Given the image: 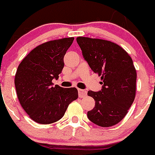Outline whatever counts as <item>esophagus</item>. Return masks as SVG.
Returning <instances> with one entry per match:
<instances>
[{"label":"esophagus","instance_id":"34e87169","mask_svg":"<svg viewBox=\"0 0 155 155\" xmlns=\"http://www.w3.org/2000/svg\"><path fill=\"white\" fill-rule=\"evenodd\" d=\"M87 94L86 91L84 90H82V89H78V95L80 98H82V97H84Z\"/></svg>","mask_w":155,"mask_h":155}]
</instances>
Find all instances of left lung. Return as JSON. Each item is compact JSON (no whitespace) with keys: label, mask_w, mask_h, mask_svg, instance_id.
<instances>
[{"label":"left lung","mask_w":155,"mask_h":155,"mask_svg":"<svg viewBox=\"0 0 155 155\" xmlns=\"http://www.w3.org/2000/svg\"><path fill=\"white\" fill-rule=\"evenodd\" d=\"M77 42L84 60L102 81L101 91H87L95 102L87 117L102 127L116 125L125 117L135 98L137 72L132 59L110 41L80 36Z\"/></svg>","instance_id":"8db88e82"}]
</instances>
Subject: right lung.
Here are the masks:
<instances>
[{
	"instance_id": "right-lung-1",
	"label": "right lung",
	"mask_w": 155,
	"mask_h": 155,
	"mask_svg": "<svg viewBox=\"0 0 155 155\" xmlns=\"http://www.w3.org/2000/svg\"><path fill=\"white\" fill-rule=\"evenodd\" d=\"M74 37L44 42L22 60L15 74V85L19 102L30 118L40 124L61 120L71 102L78 98L76 87L56 84L64 68V57Z\"/></svg>"
}]
</instances>
